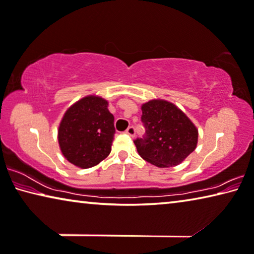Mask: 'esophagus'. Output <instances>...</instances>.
<instances>
[{
    "mask_svg": "<svg viewBox=\"0 0 254 254\" xmlns=\"http://www.w3.org/2000/svg\"><path fill=\"white\" fill-rule=\"evenodd\" d=\"M126 134H128L129 136H131V137H134V136H135V128L132 127V126L128 127L127 129H126Z\"/></svg>",
    "mask_w": 254,
    "mask_h": 254,
    "instance_id": "1",
    "label": "esophagus"
}]
</instances>
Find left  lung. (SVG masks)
Wrapping results in <instances>:
<instances>
[{
	"label": "left lung",
	"instance_id": "8db88e82",
	"mask_svg": "<svg viewBox=\"0 0 254 254\" xmlns=\"http://www.w3.org/2000/svg\"><path fill=\"white\" fill-rule=\"evenodd\" d=\"M146 136L134 140L138 154L159 168L178 166L196 149L198 131L177 105L166 100L142 104Z\"/></svg>",
	"mask_w": 254,
	"mask_h": 254
}]
</instances>
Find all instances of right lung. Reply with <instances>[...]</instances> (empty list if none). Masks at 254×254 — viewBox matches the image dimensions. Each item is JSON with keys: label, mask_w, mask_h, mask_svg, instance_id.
<instances>
[{"label": "right lung", "mask_w": 254, "mask_h": 254, "mask_svg": "<svg viewBox=\"0 0 254 254\" xmlns=\"http://www.w3.org/2000/svg\"><path fill=\"white\" fill-rule=\"evenodd\" d=\"M108 105L103 97L87 95L64 112L58 140L64 157L73 166L87 169L110 154L116 129Z\"/></svg>", "instance_id": "right-lung-1"}]
</instances>
